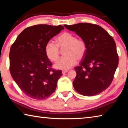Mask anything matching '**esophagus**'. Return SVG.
Instances as JSON below:
<instances>
[{"label":"esophagus","instance_id":"esophagus-1","mask_svg":"<svg viewBox=\"0 0 128 128\" xmlns=\"http://www.w3.org/2000/svg\"><path fill=\"white\" fill-rule=\"evenodd\" d=\"M68 70H62V74H65V73H66V72H68Z\"/></svg>","mask_w":128,"mask_h":128}]
</instances>
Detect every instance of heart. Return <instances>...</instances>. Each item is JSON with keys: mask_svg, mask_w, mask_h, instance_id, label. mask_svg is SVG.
<instances>
[{"mask_svg": "<svg viewBox=\"0 0 128 128\" xmlns=\"http://www.w3.org/2000/svg\"><path fill=\"white\" fill-rule=\"evenodd\" d=\"M56 44L48 42L45 46V53L48 59L56 62L59 58V47L64 50L66 55L54 65L55 68L66 70L69 69L77 63V60H81L85 56L87 51V45L82 40L77 39L76 36L69 32H64L56 39Z\"/></svg>", "mask_w": 128, "mask_h": 128, "instance_id": "b5f03b06", "label": "heart"}]
</instances>
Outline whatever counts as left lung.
Here are the masks:
<instances>
[{
    "instance_id": "obj_1",
    "label": "left lung",
    "mask_w": 128,
    "mask_h": 128,
    "mask_svg": "<svg viewBox=\"0 0 128 128\" xmlns=\"http://www.w3.org/2000/svg\"><path fill=\"white\" fill-rule=\"evenodd\" d=\"M64 27L75 32L87 45V51L73 82L75 90L84 96L100 94L109 87L118 64L116 43L103 28L89 23H79Z\"/></svg>"
}]
</instances>
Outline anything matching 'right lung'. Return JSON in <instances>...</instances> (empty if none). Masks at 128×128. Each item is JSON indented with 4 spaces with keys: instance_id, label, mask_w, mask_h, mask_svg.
<instances>
[{
    "instance_id": "1",
    "label": "right lung",
    "mask_w": 128,
    "mask_h": 128,
    "mask_svg": "<svg viewBox=\"0 0 128 128\" xmlns=\"http://www.w3.org/2000/svg\"><path fill=\"white\" fill-rule=\"evenodd\" d=\"M64 28L36 25L26 28L17 36L10 52L11 76L28 96L44 99L55 92L60 70H54L45 53L46 43Z\"/></svg>"
}]
</instances>
